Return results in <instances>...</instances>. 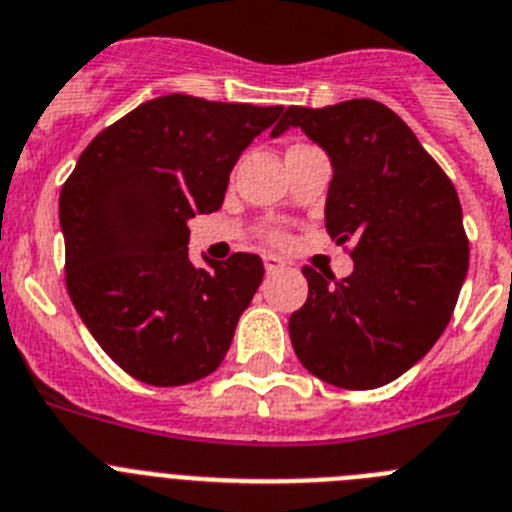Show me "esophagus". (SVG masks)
<instances>
[{"instance_id": "esophagus-1", "label": "esophagus", "mask_w": 512, "mask_h": 512, "mask_svg": "<svg viewBox=\"0 0 512 512\" xmlns=\"http://www.w3.org/2000/svg\"><path fill=\"white\" fill-rule=\"evenodd\" d=\"M262 262H265V270H268V273H278V270L286 268V262H283L281 257H275V255H265V257H262Z\"/></svg>"}]
</instances>
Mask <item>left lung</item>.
Here are the masks:
<instances>
[{"instance_id":"1","label":"left lung","mask_w":512,"mask_h":512,"mask_svg":"<svg viewBox=\"0 0 512 512\" xmlns=\"http://www.w3.org/2000/svg\"><path fill=\"white\" fill-rule=\"evenodd\" d=\"M301 128L332 162L324 226L353 239L337 281L306 265L309 299L288 319L301 366L342 389H376L410 371L451 322L469 270L453 182L410 126L376 100L291 105L270 136Z\"/></svg>"}]
</instances>
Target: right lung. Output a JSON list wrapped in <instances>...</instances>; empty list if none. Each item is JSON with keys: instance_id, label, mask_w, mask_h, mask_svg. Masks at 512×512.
Instances as JSON below:
<instances>
[{"instance_id": "1", "label": "right lung", "mask_w": 512, "mask_h": 512, "mask_svg": "<svg viewBox=\"0 0 512 512\" xmlns=\"http://www.w3.org/2000/svg\"><path fill=\"white\" fill-rule=\"evenodd\" d=\"M283 105L164 95L92 139L59 221L71 304L100 348L151 386L193 384L224 361L262 260H188V219L219 211L239 154Z\"/></svg>"}]
</instances>
